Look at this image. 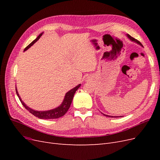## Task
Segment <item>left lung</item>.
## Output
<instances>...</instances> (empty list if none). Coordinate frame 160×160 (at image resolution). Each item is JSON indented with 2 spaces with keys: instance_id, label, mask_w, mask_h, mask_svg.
Instances as JSON below:
<instances>
[{
  "instance_id": "left-lung-1",
  "label": "left lung",
  "mask_w": 160,
  "mask_h": 160,
  "mask_svg": "<svg viewBox=\"0 0 160 160\" xmlns=\"http://www.w3.org/2000/svg\"><path fill=\"white\" fill-rule=\"evenodd\" d=\"M127 37L129 38V39L131 40V41H134L135 42H137L138 43V44H139V45H141L142 47H143V45H142V43L141 42H140L139 41H138L137 39H135V38H133L132 36H130L129 35V34H127ZM102 114H103V115H105V116H107V117H111V118H118L119 117V116H109V115H105V114H104V113H102ZM119 117H122V116H119Z\"/></svg>"
}]
</instances>
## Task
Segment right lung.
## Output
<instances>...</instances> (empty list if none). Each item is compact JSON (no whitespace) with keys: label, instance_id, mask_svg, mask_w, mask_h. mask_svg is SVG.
Masks as SVG:
<instances>
[{"label":"right lung","instance_id":"obj_1","mask_svg":"<svg viewBox=\"0 0 160 160\" xmlns=\"http://www.w3.org/2000/svg\"><path fill=\"white\" fill-rule=\"evenodd\" d=\"M42 33L43 32L41 33L40 35L37 37L36 39H35L31 43H30V44L25 48V50H24V51H25L28 49H29V48L34 44V43H35L38 39H39L40 37L42 36ZM80 86H81V84L76 86L75 88H72V89H71L70 91L67 92V93L65 94L63 101H62V103L59 106V107L53 109L48 110V111H35V110L29 108L28 107V106H27L25 105V103H24L23 101H22V99H21V97L19 96L18 93L17 91V87H16V93H17V96L18 97L19 99H20L21 102V103L22 104L24 107L25 108V109H27V110L29 111L31 113H32L33 115H35V117L39 118V119H57V118L62 117V116H63L67 113V111H68V109H69L70 106H71V104L72 103V98H73L75 93L76 92V91L80 88Z\"/></svg>","mask_w":160,"mask_h":160}]
</instances>
